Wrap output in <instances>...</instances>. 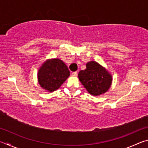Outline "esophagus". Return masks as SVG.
Instances as JSON below:
<instances>
[{"label": "esophagus", "mask_w": 148, "mask_h": 148, "mask_svg": "<svg viewBox=\"0 0 148 148\" xmlns=\"http://www.w3.org/2000/svg\"><path fill=\"white\" fill-rule=\"evenodd\" d=\"M77 72H72V76L76 77V76H77Z\"/></svg>", "instance_id": "34e87169"}]
</instances>
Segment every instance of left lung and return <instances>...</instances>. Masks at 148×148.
Segmentation results:
<instances>
[{"label": "left lung", "instance_id": "1", "mask_svg": "<svg viewBox=\"0 0 148 148\" xmlns=\"http://www.w3.org/2000/svg\"><path fill=\"white\" fill-rule=\"evenodd\" d=\"M78 77L87 91L94 96L107 92L112 82V75L96 61L87 62L86 69L79 72Z\"/></svg>", "mask_w": 148, "mask_h": 148}]
</instances>
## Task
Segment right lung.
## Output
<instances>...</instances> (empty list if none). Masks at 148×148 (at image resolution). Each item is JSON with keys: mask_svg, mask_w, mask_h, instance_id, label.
<instances>
[{"mask_svg": "<svg viewBox=\"0 0 148 148\" xmlns=\"http://www.w3.org/2000/svg\"><path fill=\"white\" fill-rule=\"evenodd\" d=\"M70 76L68 67L62 60L52 59L42 64L38 72V83L49 92L59 89Z\"/></svg>", "mask_w": 148, "mask_h": 148, "instance_id": "right-lung-1", "label": "right lung"}]
</instances>
